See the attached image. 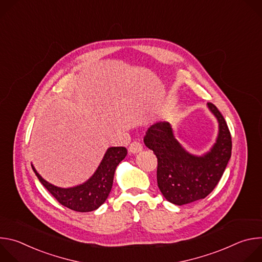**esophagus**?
I'll return each instance as SVG.
<instances>
[{
	"mask_svg": "<svg viewBox=\"0 0 262 262\" xmlns=\"http://www.w3.org/2000/svg\"><path fill=\"white\" fill-rule=\"evenodd\" d=\"M142 149H143V147H142L141 143H139V142H133V143L129 145V147H128V152H129V154H133V155H136V154L142 151Z\"/></svg>",
	"mask_w": 262,
	"mask_h": 262,
	"instance_id": "obj_1",
	"label": "esophagus"
}]
</instances>
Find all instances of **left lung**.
Segmentation results:
<instances>
[{
    "mask_svg": "<svg viewBox=\"0 0 262 262\" xmlns=\"http://www.w3.org/2000/svg\"><path fill=\"white\" fill-rule=\"evenodd\" d=\"M219 123L214 144L202 156H196L177 141L168 121L150 125L144 136L146 147L158 158V185L163 196L175 205H184L209 195L220 181L231 157V136L216 106L207 103Z\"/></svg>",
    "mask_w": 262,
    "mask_h": 262,
    "instance_id": "obj_1",
    "label": "left lung"
}]
</instances>
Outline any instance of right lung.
I'll return each mask as SVG.
<instances>
[{
	"label": "right lung",
	"mask_w": 262,
	"mask_h": 262,
	"mask_svg": "<svg viewBox=\"0 0 262 262\" xmlns=\"http://www.w3.org/2000/svg\"><path fill=\"white\" fill-rule=\"evenodd\" d=\"M126 155L125 147L107 148L93 175L82 184L71 188H60L50 183L36 171L33 165L32 168L45 188L62 205L76 211L88 212L97 209L106 200L113 185L116 168Z\"/></svg>",
	"instance_id": "add662e5"
}]
</instances>
